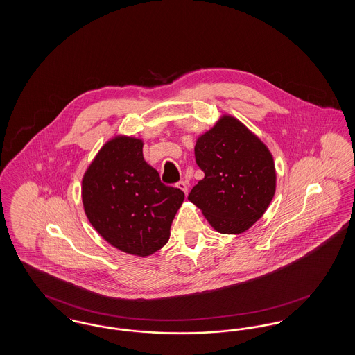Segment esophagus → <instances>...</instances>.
<instances>
[{
  "instance_id": "34e87169",
  "label": "esophagus",
  "mask_w": 355,
  "mask_h": 355,
  "mask_svg": "<svg viewBox=\"0 0 355 355\" xmlns=\"http://www.w3.org/2000/svg\"><path fill=\"white\" fill-rule=\"evenodd\" d=\"M177 187H178L180 190H182L185 194H187V189H189V187L186 185V182H184V181H180V182L177 184Z\"/></svg>"
}]
</instances>
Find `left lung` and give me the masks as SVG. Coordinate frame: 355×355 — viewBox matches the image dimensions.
Returning a JSON list of instances; mask_svg holds the SVG:
<instances>
[{"label":"left lung","mask_w":355,"mask_h":355,"mask_svg":"<svg viewBox=\"0 0 355 355\" xmlns=\"http://www.w3.org/2000/svg\"><path fill=\"white\" fill-rule=\"evenodd\" d=\"M194 154L205 177L187 200L222 234L250 229L269 207L277 174L269 148L239 119L225 114L197 138Z\"/></svg>","instance_id":"obj_1"}]
</instances>
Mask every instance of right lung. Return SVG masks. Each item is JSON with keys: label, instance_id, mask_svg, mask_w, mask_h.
<instances>
[{"label": "right lung", "instance_id": "add662e5", "mask_svg": "<svg viewBox=\"0 0 355 355\" xmlns=\"http://www.w3.org/2000/svg\"><path fill=\"white\" fill-rule=\"evenodd\" d=\"M144 141L110 138L83 177L86 217L97 233L123 253L148 257L169 241L170 226L185 194L164 185L142 154Z\"/></svg>", "mask_w": 355, "mask_h": 355}]
</instances>
